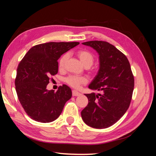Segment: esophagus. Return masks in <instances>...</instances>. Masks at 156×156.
<instances>
[{"label": "esophagus", "mask_w": 156, "mask_h": 156, "mask_svg": "<svg viewBox=\"0 0 156 156\" xmlns=\"http://www.w3.org/2000/svg\"><path fill=\"white\" fill-rule=\"evenodd\" d=\"M72 95L73 96H80V93L78 92L76 90H73L72 91Z\"/></svg>", "instance_id": "34e87169"}]
</instances>
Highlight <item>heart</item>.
Masks as SVG:
<instances>
[{
    "mask_svg": "<svg viewBox=\"0 0 156 156\" xmlns=\"http://www.w3.org/2000/svg\"><path fill=\"white\" fill-rule=\"evenodd\" d=\"M77 55L85 67L89 68L93 65L94 61V56L91 52L87 49H81L77 52ZM69 55L65 53L60 57L58 62V66L60 69H62L65 67L66 60H68ZM88 79L85 76H70L66 78V83L74 88H78L81 85H84L87 83Z\"/></svg>",
    "mask_w": 156,
    "mask_h": 156,
    "instance_id": "heart-1",
    "label": "heart"
}]
</instances>
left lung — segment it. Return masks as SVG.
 I'll return each mask as SVG.
<instances>
[{"label":"left lung","mask_w":156,"mask_h":156,"mask_svg":"<svg viewBox=\"0 0 156 156\" xmlns=\"http://www.w3.org/2000/svg\"><path fill=\"white\" fill-rule=\"evenodd\" d=\"M83 44L93 48L99 55V70L89 88L101 93L86 94L89 102L81 117L89 126L108 128L119 120L129 108L134 76L126 56L115 46L103 41Z\"/></svg>","instance_id":"obj_1"}]
</instances>
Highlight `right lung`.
<instances>
[{"mask_svg":"<svg viewBox=\"0 0 156 156\" xmlns=\"http://www.w3.org/2000/svg\"><path fill=\"white\" fill-rule=\"evenodd\" d=\"M79 42H48L34 46L19 64L15 88L22 107L32 119L41 123L59 117L72 96L67 85L47 90L51 76L58 72V60Z\"/></svg>","mask_w":156,"mask_h":156,"instance_id":"obj_1","label":"right lung"}]
</instances>
